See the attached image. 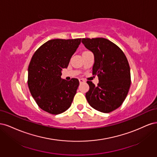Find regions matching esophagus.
<instances>
[{
	"label": "esophagus",
	"instance_id": "34e87169",
	"mask_svg": "<svg viewBox=\"0 0 157 157\" xmlns=\"http://www.w3.org/2000/svg\"><path fill=\"white\" fill-rule=\"evenodd\" d=\"M79 82H80V83L84 82H85V80L83 78H79Z\"/></svg>",
	"mask_w": 157,
	"mask_h": 157
}]
</instances>
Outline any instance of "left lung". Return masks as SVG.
<instances>
[{
    "label": "left lung",
    "instance_id": "obj_1",
    "mask_svg": "<svg viewBox=\"0 0 157 157\" xmlns=\"http://www.w3.org/2000/svg\"><path fill=\"white\" fill-rule=\"evenodd\" d=\"M82 42L93 52L92 73L99 79L96 86L87 81V101L96 110L110 113L122 105L129 91L131 77L128 59L119 47L104 38H85Z\"/></svg>",
    "mask_w": 157,
    "mask_h": 157
}]
</instances>
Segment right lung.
<instances>
[{"mask_svg":"<svg viewBox=\"0 0 157 157\" xmlns=\"http://www.w3.org/2000/svg\"><path fill=\"white\" fill-rule=\"evenodd\" d=\"M81 39H52L40 46L28 67L27 84L33 98L42 110L58 115L68 109L77 93L79 81L61 78Z\"/></svg>","mask_w":157,"mask_h":157,"instance_id":"obj_1","label":"right lung"}]
</instances>
